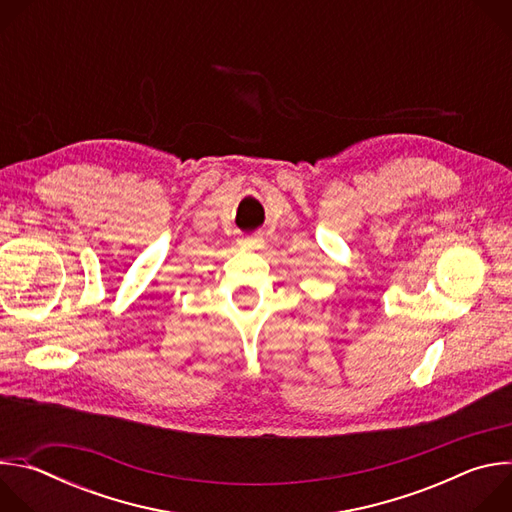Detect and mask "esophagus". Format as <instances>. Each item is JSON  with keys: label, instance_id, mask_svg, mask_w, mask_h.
<instances>
[{"label": "esophagus", "instance_id": "1", "mask_svg": "<svg viewBox=\"0 0 512 512\" xmlns=\"http://www.w3.org/2000/svg\"><path fill=\"white\" fill-rule=\"evenodd\" d=\"M239 245H241L245 251L261 249V247H263V237H247V239H241Z\"/></svg>", "mask_w": 512, "mask_h": 512}]
</instances>
